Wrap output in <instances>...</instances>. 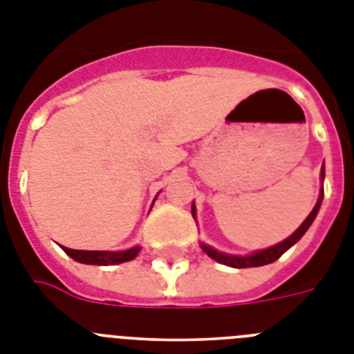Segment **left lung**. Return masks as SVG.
<instances>
[{
	"label": "left lung",
	"instance_id": "1",
	"mask_svg": "<svg viewBox=\"0 0 354 354\" xmlns=\"http://www.w3.org/2000/svg\"><path fill=\"white\" fill-rule=\"evenodd\" d=\"M320 178L324 180V167H322V171H320ZM322 200H324V189H320V196H319V200H317V205H315L313 210H311L310 216L304 219V223H302L301 227L297 228L295 232L288 237V239L277 243V245L270 246V248H266V250L254 252V254H250V255H230V254H223V252H218L216 248H212V246L205 245V243H201V248H203L205 254L209 255V257H212L214 261H218V263H221V264H227V266H232V268H254V266H264V264H270V263H273V261H277L279 257H281V255L288 250V248H292V246L295 245V243L299 241L302 236H304L306 230L311 227V223H313L315 218H317L320 205H322ZM192 218L196 219L194 205H192Z\"/></svg>",
	"mask_w": 354,
	"mask_h": 354
}]
</instances>
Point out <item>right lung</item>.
I'll use <instances>...</instances> for the list:
<instances>
[{
  "instance_id": "1",
  "label": "right lung",
  "mask_w": 354,
  "mask_h": 354,
  "mask_svg": "<svg viewBox=\"0 0 354 354\" xmlns=\"http://www.w3.org/2000/svg\"><path fill=\"white\" fill-rule=\"evenodd\" d=\"M62 250L66 252L71 259L77 261V263L108 266V264H120V263H126V261L135 259L136 255H138V252H140V246H135V248H129V250H122V252L71 250V248H66V246H62Z\"/></svg>"
}]
</instances>
